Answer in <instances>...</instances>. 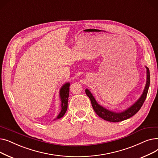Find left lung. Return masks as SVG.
<instances>
[{
	"instance_id": "1",
	"label": "left lung",
	"mask_w": 158,
	"mask_h": 158,
	"mask_svg": "<svg viewBox=\"0 0 158 158\" xmlns=\"http://www.w3.org/2000/svg\"><path fill=\"white\" fill-rule=\"evenodd\" d=\"M145 67L147 69V81L142 94L139 97V98L134 103H133L131 107L123 111L114 112L109 110L100 106V105L96 102L95 98L94 97L91 92L88 89H86L85 91V93L89 98L90 100H91L94 112L97 114V115L108 122H119L123 121V120H125L127 119H129L131 117L133 116L134 114H136L139 111V110L141 109L142 105L143 104L146 99L148 90L150 85V71L149 69L147 66H145Z\"/></svg>"
}]
</instances>
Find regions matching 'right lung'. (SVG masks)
I'll use <instances>...</instances> for the list:
<instances>
[{"mask_svg":"<svg viewBox=\"0 0 158 158\" xmlns=\"http://www.w3.org/2000/svg\"><path fill=\"white\" fill-rule=\"evenodd\" d=\"M69 86H70L69 82H67V83L64 84L62 86L60 89L59 96L61 101L60 112H59L58 115L53 120L61 118L65 114L67 109V103H68V98L69 95Z\"/></svg>","mask_w":158,"mask_h":158,"instance_id":"right-lung-1","label":"right lung"}]
</instances>
